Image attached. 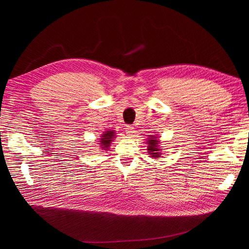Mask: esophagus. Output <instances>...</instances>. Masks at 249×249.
I'll list each match as a JSON object with an SVG mask.
<instances>
[{
    "label": "esophagus",
    "instance_id": "esophagus-1",
    "mask_svg": "<svg viewBox=\"0 0 249 249\" xmlns=\"http://www.w3.org/2000/svg\"><path fill=\"white\" fill-rule=\"evenodd\" d=\"M125 133L127 136H132L133 133H134V127L132 125H126L125 126Z\"/></svg>",
    "mask_w": 249,
    "mask_h": 249
}]
</instances>
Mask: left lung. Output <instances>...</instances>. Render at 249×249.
<instances>
[{
	"label": "left lung",
	"mask_w": 249,
	"mask_h": 249,
	"mask_svg": "<svg viewBox=\"0 0 249 249\" xmlns=\"http://www.w3.org/2000/svg\"><path fill=\"white\" fill-rule=\"evenodd\" d=\"M159 139L153 135H149L147 141L145 142L147 144V153L150 155L152 158H160L161 154V148H160V143Z\"/></svg>",
	"instance_id": "1"
}]
</instances>
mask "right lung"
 <instances>
[{"mask_svg":"<svg viewBox=\"0 0 249 249\" xmlns=\"http://www.w3.org/2000/svg\"><path fill=\"white\" fill-rule=\"evenodd\" d=\"M116 136H115V132L114 131H111V130H109V131H106V132H104L103 134H102V136H101V138H100V146L102 147V149H104V150H108L109 148H110V144H111V142L113 141V139H114Z\"/></svg>","mask_w":249,"mask_h":249,"instance_id":"1","label":"right lung"}]
</instances>
